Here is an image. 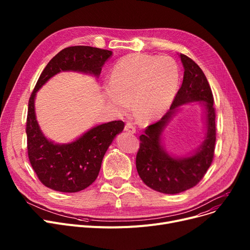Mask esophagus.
Segmentation results:
<instances>
[{
	"label": "esophagus",
	"instance_id": "1",
	"mask_svg": "<svg viewBox=\"0 0 250 250\" xmlns=\"http://www.w3.org/2000/svg\"><path fill=\"white\" fill-rule=\"evenodd\" d=\"M125 132L129 133V134H135V133H136V127H135V125H133V123L127 122V123L125 124Z\"/></svg>",
	"mask_w": 250,
	"mask_h": 250
}]
</instances>
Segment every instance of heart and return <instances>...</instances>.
<instances>
[{
  "label": "heart",
  "instance_id": "b5f03b06",
  "mask_svg": "<svg viewBox=\"0 0 250 250\" xmlns=\"http://www.w3.org/2000/svg\"><path fill=\"white\" fill-rule=\"evenodd\" d=\"M178 84L179 69L172 58L132 54L114 64L105 96L123 113L133 101L139 120L151 122L167 110Z\"/></svg>",
  "mask_w": 250,
  "mask_h": 250
}]
</instances>
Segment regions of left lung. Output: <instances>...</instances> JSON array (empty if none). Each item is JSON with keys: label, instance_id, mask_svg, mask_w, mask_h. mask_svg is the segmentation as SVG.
<instances>
[{"label": "left lung", "instance_id": "1", "mask_svg": "<svg viewBox=\"0 0 250 250\" xmlns=\"http://www.w3.org/2000/svg\"><path fill=\"white\" fill-rule=\"evenodd\" d=\"M180 59L185 68L182 85L170 109L140 136V149L136 157L138 173L144 183L154 190L170 194L188 190L203 179L213 162L216 144V110L211 87L202 69L190 58L180 54ZM192 101L205 102L207 138L193 155L173 159L161 146V133L176 108Z\"/></svg>", "mask_w": 250, "mask_h": 250}]
</instances>
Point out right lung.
Instances as JSON below:
<instances>
[{
    "instance_id": "add662e5",
    "label": "right lung",
    "mask_w": 250,
    "mask_h": 250,
    "mask_svg": "<svg viewBox=\"0 0 250 250\" xmlns=\"http://www.w3.org/2000/svg\"><path fill=\"white\" fill-rule=\"evenodd\" d=\"M112 55L107 49L76 45L61 50L39 76L28 101L26 121L27 152L30 164L43 186L61 192H77L95 181L102 159L114 137L123 132L125 123L113 121L97 125L82 137L59 145L48 141L37 124L34 98L48 79L62 71H77L99 76L102 65Z\"/></svg>"
}]
</instances>
